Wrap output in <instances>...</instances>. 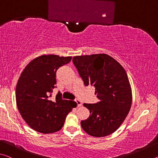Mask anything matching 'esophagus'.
Here are the masks:
<instances>
[{"label":"esophagus","mask_w":158,"mask_h":158,"mask_svg":"<svg viewBox=\"0 0 158 158\" xmlns=\"http://www.w3.org/2000/svg\"><path fill=\"white\" fill-rule=\"evenodd\" d=\"M76 102H77V107H79V106H82V104H81V101H80V100H76Z\"/></svg>","instance_id":"obj_1"}]
</instances>
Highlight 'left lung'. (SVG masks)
Wrapping results in <instances>:
<instances>
[{"label": "left lung", "mask_w": 158, "mask_h": 158, "mask_svg": "<svg viewBox=\"0 0 158 158\" xmlns=\"http://www.w3.org/2000/svg\"><path fill=\"white\" fill-rule=\"evenodd\" d=\"M85 85L95 88V104H84L90 116L81 121L85 132L95 137L114 132L132 105V90L127 73L118 61L105 53L77 56L73 59Z\"/></svg>", "instance_id": "8db88e82"}]
</instances>
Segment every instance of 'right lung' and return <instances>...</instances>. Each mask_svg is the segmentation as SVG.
<instances>
[{"mask_svg":"<svg viewBox=\"0 0 158 158\" xmlns=\"http://www.w3.org/2000/svg\"><path fill=\"white\" fill-rule=\"evenodd\" d=\"M71 59V56H41L29 63L21 74L16 87L17 108L26 123L37 132L60 130L74 107L73 101L63 100L60 93L54 100L50 99L56 87L57 69Z\"/></svg>","mask_w":158,"mask_h":158,"instance_id":"right-lung-1","label":"right lung"}]
</instances>
